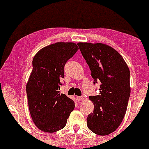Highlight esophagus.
Returning <instances> with one entry per match:
<instances>
[{
	"instance_id": "esophagus-1",
	"label": "esophagus",
	"mask_w": 149,
	"mask_h": 149,
	"mask_svg": "<svg viewBox=\"0 0 149 149\" xmlns=\"http://www.w3.org/2000/svg\"><path fill=\"white\" fill-rule=\"evenodd\" d=\"M77 100L78 101H82V100H84V96H78L77 97Z\"/></svg>"
}]
</instances>
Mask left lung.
<instances>
[{"label":"left lung","instance_id":"8db88e82","mask_svg":"<svg viewBox=\"0 0 149 149\" xmlns=\"http://www.w3.org/2000/svg\"><path fill=\"white\" fill-rule=\"evenodd\" d=\"M94 79L100 81V93L89 98L94 104L87 118V127L93 133L109 135L121 123L130 95V72L123 57L111 47L102 43L79 42Z\"/></svg>","mask_w":149,"mask_h":149}]
</instances>
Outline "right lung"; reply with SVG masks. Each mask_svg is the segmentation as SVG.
<instances>
[{
	"mask_svg": "<svg viewBox=\"0 0 149 149\" xmlns=\"http://www.w3.org/2000/svg\"><path fill=\"white\" fill-rule=\"evenodd\" d=\"M78 49L74 42H58L45 47L34 57L26 93L32 121L41 131L62 130L74 109V101L59 89L65 64Z\"/></svg>",
	"mask_w": 149,
	"mask_h": 149,
	"instance_id": "obj_1",
	"label": "right lung"
}]
</instances>
